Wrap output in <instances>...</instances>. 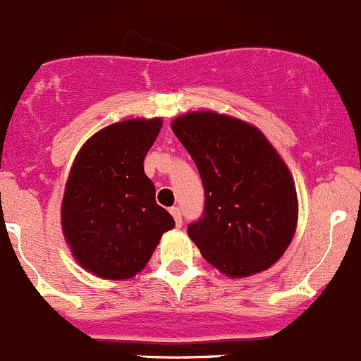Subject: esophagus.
Masks as SVG:
<instances>
[{"instance_id":"obj_1","label":"esophagus","mask_w":361,"mask_h":361,"mask_svg":"<svg viewBox=\"0 0 361 361\" xmlns=\"http://www.w3.org/2000/svg\"><path fill=\"white\" fill-rule=\"evenodd\" d=\"M170 214H172L173 219H176L177 226H182V212L179 207H172V209H170Z\"/></svg>"}]
</instances>
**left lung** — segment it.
<instances>
[{
	"mask_svg": "<svg viewBox=\"0 0 361 361\" xmlns=\"http://www.w3.org/2000/svg\"><path fill=\"white\" fill-rule=\"evenodd\" d=\"M172 130L191 154L205 192L188 235L203 258L230 277L267 270L297 230L293 177L265 135L216 112L177 117Z\"/></svg>",
	"mask_w": 361,
	"mask_h": 361,
	"instance_id": "left-lung-1",
	"label": "left lung"
}]
</instances>
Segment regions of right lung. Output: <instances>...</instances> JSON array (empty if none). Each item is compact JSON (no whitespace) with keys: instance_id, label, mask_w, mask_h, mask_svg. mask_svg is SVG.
Returning a JSON list of instances; mask_svg holds the SVG:
<instances>
[{"instance_id":"add662e5","label":"right lung","mask_w":361,"mask_h":361,"mask_svg":"<svg viewBox=\"0 0 361 361\" xmlns=\"http://www.w3.org/2000/svg\"><path fill=\"white\" fill-rule=\"evenodd\" d=\"M161 119H131L92 135L75 158L64 189L61 223L75 259L103 279H130L176 226L156 203L144 158Z\"/></svg>"}]
</instances>
